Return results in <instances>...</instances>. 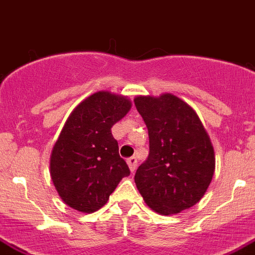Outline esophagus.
Returning a JSON list of instances; mask_svg holds the SVG:
<instances>
[{"label": "esophagus", "mask_w": 255, "mask_h": 255, "mask_svg": "<svg viewBox=\"0 0 255 255\" xmlns=\"http://www.w3.org/2000/svg\"><path fill=\"white\" fill-rule=\"evenodd\" d=\"M127 163L128 166H129L130 172H134L135 168H137V158H135L134 156L129 157V158H127Z\"/></svg>", "instance_id": "1"}]
</instances>
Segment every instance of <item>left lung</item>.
<instances>
[{"label":"left lung","mask_w":255,"mask_h":255,"mask_svg":"<svg viewBox=\"0 0 255 255\" xmlns=\"http://www.w3.org/2000/svg\"><path fill=\"white\" fill-rule=\"evenodd\" d=\"M134 106L149 137V154L134 175L144 203L161 215L191 208L215 171L214 147L199 116L171 93L137 95Z\"/></svg>","instance_id":"obj_1"}]
</instances>
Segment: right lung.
<instances>
[{"mask_svg":"<svg viewBox=\"0 0 255 255\" xmlns=\"http://www.w3.org/2000/svg\"><path fill=\"white\" fill-rule=\"evenodd\" d=\"M130 107L125 95L102 90L85 98L68 117L52 147L50 175L60 199L74 210H99L130 173L111 130Z\"/></svg>","mask_w":255,"mask_h":255,"instance_id":"right-lung-1","label":"right lung"}]
</instances>
